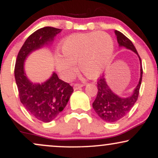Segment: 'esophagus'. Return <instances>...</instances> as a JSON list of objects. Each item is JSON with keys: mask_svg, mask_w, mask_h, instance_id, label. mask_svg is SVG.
<instances>
[{"mask_svg": "<svg viewBox=\"0 0 158 158\" xmlns=\"http://www.w3.org/2000/svg\"><path fill=\"white\" fill-rule=\"evenodd\" d=\"M85 84V83H76L75 85H74V89L77 90V89H79V88H81V87L84 86Z\"/></svg>", "mask_w": 158, "mask_h": 158, "instance_id": "esophagus-1", "label": "esophagus"}]
</instances>
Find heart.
<instances>
[{"mask_svg": "<svg viewBox=\"0 0 158 158\" xmlns=\"http://www.w3.org/2000/svg\"><path fill=\"white\" fill-rule=\"evenodd\" d=\"M62 57H56V66L63 79H71L77 70L88 78L100 75L111 60L114 41L108 33L92 32L77 33L65 39L61 44Z\"/></svg>", "mask_w": 158, "mask_h": 158, "instance_id": "1", "label": "heart"}]
</instances>
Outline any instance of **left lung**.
I'll return each instance as SVG.
<instances>
[{
  "label": "left lung",
  "instance_id": "obj_1",
  "mask_svg": "<svg viewBox=\"0 0 158 158\" xmlns=\"http://www.w3.org/2000/svg\"><path fill=\"white\" fill-rule=\"evenodd\" d=\"M115 34L117 35V42L119 46L129 49L137 53L139 56L141 65L140 79H139L138 85L134 91V94L128 98H121L114 94L108 88L104 76L98 79L97 84L98 93L96 99L93 102V108L98 116L108 123L117 122L123 118L130 111L138 98L143 76L141 59L135 47L134 46L133 43L126 35H123L122 32L115 30Z\"/></svg>",
  "mask_w": 158,
  "mask_h": 158
}]
</instances>
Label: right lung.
I'll use <instances>...</instances> for the list:
<instances>
[{"instance_id":"right-lung-1","label":"right lung","mask_w":158,"mask_h":158,"mask_svg":"<svg viewBox=\"0 0 158 158\" xmlns=\"http://www.w3.org/2000/svg\"><path fill=\"white\" fill-rule=\"evenodd\" d=\"M61 31L51 27L36 30L25 41L15 61V78L21 102L32 116L44 123L52 121L64 109L73 88L56 73L41 85L30 82L23 71V61L30 52L52 41Z\"/></svg>"}]
</instances>
